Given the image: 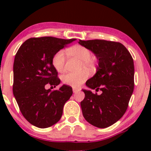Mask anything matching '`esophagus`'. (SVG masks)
<instances>
[{
  "instance_id": "34e87169",
  "label": "esophagus",
  "mask_w": 151,
  "mask_h": 151,
  "mask_svg": "<svg viewBox=\"0 0 151 151\" xmlns=\"http://www.w3.org/2000/svg\"><path fill=\"white\" fill-rule=\"evenodd\" d=\"M78 91H79V89H76V88H73V92H74V93H77Z\"/></svg>"
}]
</instances>
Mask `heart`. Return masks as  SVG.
Segmentation results:
<instances>
[{
  "mask_svg": "<svg viewBox=\"0 0 151 151\" xmlns=\"http://www.w3.org/2000/svg\"><path fill=\"white\" fill-rule=\"evenodd\" d=\"M67 52L71 56L81 60L80 69L86 68L88 70H92L96 66V61L91 58L92 53L91 50L86 47L79 45H76L67 49ZM53 67L59 72H63L65 71V55L64 51L59 50L54 55L52 60ZM89 77V72L87 70H83L77 73H67L62 77V81L66 85H69L72 87H79L84 81Z\"/></svg>",
  "mask_w": 151,
  "mask_h": 151,
  "instance_id": "heart-1",
  "label": "heart"
}]
</instances>
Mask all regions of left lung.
<instances>
[{"label":"left lung","instance_id":"obj_1","mask_svg":"<svg viewBox=\"0 0 151 151\" xmlns=\"http://www.w3.org/2000/svg\"><path fill=\"white\" fill-rule=\"evenodd\" d=\"M79 44L93 52L99 60L96 73L88 79L90 89H83V116L91 125L104 129L113 125L125 114L134 89V65L129 50L120 42L104 40H81Z\"/></svg>","mask_w":151,"mask_h":151}]
</instances>
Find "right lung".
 <instances>
[{"label": "right lung", "instance_id": "add662e5", "mask_svg": "<svg viewBox=\"0 0 151 151\" xmlns=\"http://www.w3.org/2000/svg\"><path fill=\"white\" fill-rule=\"evenodd\" d=\"M75 39L32 37L20 47L13 64V91L25 119L36 127L45 129L61 119L63 106L72 95L70 86L46 89V84H60L52 60L55 53Z\"/></svg>", "mask_w": 151, "mask_h": 151}]
</instances>
